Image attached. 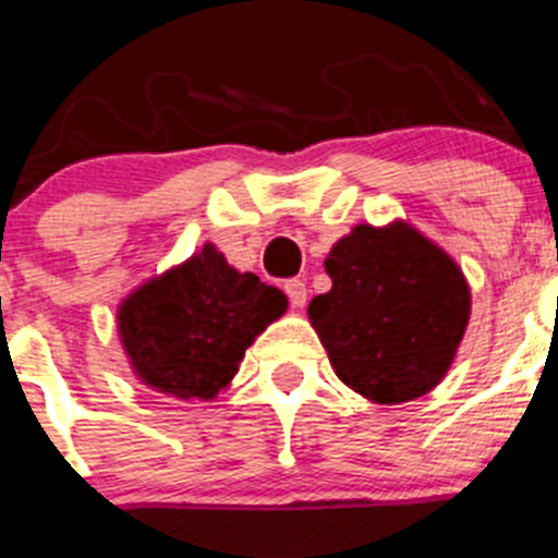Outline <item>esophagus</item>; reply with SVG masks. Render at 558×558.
Returning <instances> with one entry per match:
<instances>
[{"instance_id": "34e87169", "label": "esophagus", "mask_w": 558, "mask_h": 558, "mask_svg": "<svg viewBox=\"0 0 558 558\" xmlns=\"http://www.w3.org/2000/svg\"><path fill=\"white\" fill-rule=\"evenodd\" d=\"M284 293H288L293 307H304V304H307V284H304L302 279H288V282H284Z\"/></svg>"}]
</instances>
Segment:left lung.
Here are the masks:
<instances>
[{
	"label": "left lung",
	"mask_w": 558,
	"mask_h": 558,
	"mask_svg": "<svg viewBox=\"0 0 558 558\" xmlns=\"http://www.w3.org/2000/svg\"><path fill=\"white\" fill-rule=\"evenodd\" d=\"M324 268L332 288L307 313L335 374L379 405L433 391L470 324L461 268L408 223L354 226Z\"/></svg>",
	"instance_id": "left-lung-1"
}]
</instances>
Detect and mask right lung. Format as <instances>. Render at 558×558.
Masks as SVG:
<instances>
[{
	"label": "right lung",
	"instance_id": "add662e5",
	"mask_svg": "<svg viewBox=\"0 0 558 558\" xmlns=\"http://www.w3.org/2000/svg\"><path fill=\"white\" fill-rule=\"evenodd\" d=\"M288 310V295L240 274L215 245L133 290L117 313L122 347L145 386L211 399L231 383L254 338Z\"/></svg>",
	"mask_w": 558,
	"mask_h": 558
}]
</instances>
